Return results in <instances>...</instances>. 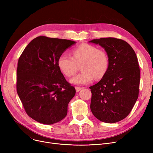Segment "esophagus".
Returning <instances> with one entry per match:
<instances>
[{
    "label": "esophagus",
    "mask_w": 153,
    "mask_h": 153,
    "mask_svg": "<svg viewBox=\"0 0 153 153\" xmlns=\"http://www.w3.org/2000/svg\"><path fill=\"white\" fill-rule=\"evenodd\" d=\"M75 88H76V90L77 92H79L81 89H82V87H76Z\"/></svg>",
    "instance_id": "34e87169"
}]
</instances>
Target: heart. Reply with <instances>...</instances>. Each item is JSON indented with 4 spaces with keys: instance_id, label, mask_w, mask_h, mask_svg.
<instances>
[{
    "instance_id": "obj_1",
    "label": "heart",
    "mask_w": 153,
    "mask_h": 153,
    "mask_svg": "<svg viewBox=\"0 0 153 153\" xmlns=\"http://www.w3.org/2000/svg\"><path fill=\"white\" fill-rule=\"evenodd\" d=\"M107 53L102 49L87 43H82L72 50V56L63 53L58 59V66L67 77L73 76L77 65L81 64V72L71 79V82L83 85L91 82L94 78L100 79L105 74L108 67Z\"/></svg>"
}]
</instances>
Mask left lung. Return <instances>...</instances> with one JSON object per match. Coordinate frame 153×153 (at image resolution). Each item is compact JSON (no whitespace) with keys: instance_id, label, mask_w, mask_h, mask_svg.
<instances>
[{"instance_id":"left-lung-1","label":"left lung","mask_w":153,"mask_h":153,"mask_svg":"<svg viewBox=\"0 0 153 153\" xmlns=\"http://www.w3.org/2000/svg\"><path fill=\"white\" fill-rule=\"evenodd\" d=\"M89 42L103 48L109 59L105 74L89 87L91 111L103 122L121 121L129 115L138 97L140 70L137 56L121 39L102 38Z\"/></svg>"}]
</instances>
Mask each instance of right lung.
I'll use <instances>...</instances> for the list:
<instances>
[{"label":"right lung","mask_w":153,"mask_h":153,"mask_svg":"<svg viewBox=\"0 0 153 153\" xmlns=\"http://www.w3.org/2000/svg\"><path fill=\"white\" fill-rule=\"evenodd\" d=\"M76 42L40 36L27 46L19 59L17 92L27 115L46 125L60 122L76 94L58 66V59Z\"/></svg>","instance_id":"add662e5"}]
</instances>
